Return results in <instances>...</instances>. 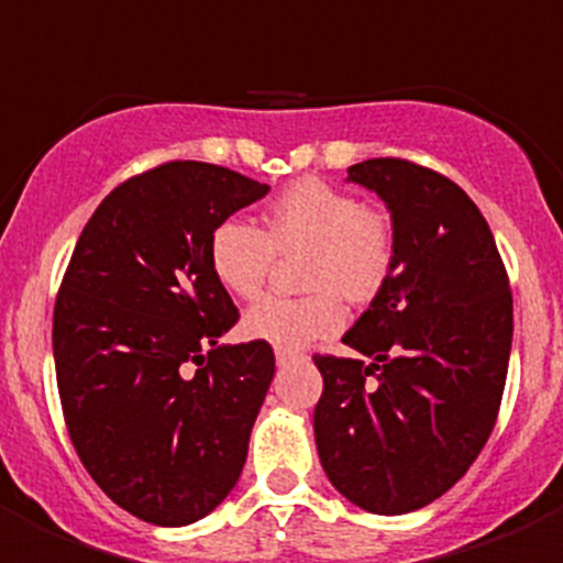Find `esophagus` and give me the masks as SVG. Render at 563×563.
Listing matches in <instances>:
<instances>
[{
	"instance_id": "34e87169",
	"label": "esophagus",
	"mask_w": 563,
	"mask_h": 563,
	"mask_svg": "<svg viewBox=\"0 0 563 563\" xmlns=\"http://www.w3.org/2000/svg\"><path fill=\"white\" fill-rule=\"evenodd\" d=\"M296 357H301V355H296V352H285V350L276 352V363H278V366H287V363H292V361H296Z\"/></svg>"
}]
</instances>
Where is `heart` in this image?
<instances>
[{
  "label": "heart",
  "instance_id": "b5f03b06",
  "mask_svg": "<svg viewBox=\"0 0 563 563\" xmlns=\"http://www.w3.org/2000/svg\"><path fill=\"white\" fill-rule=\"evenodd\" d=\"M305 251V298H265L242 318L251 341L296 352L346 324V307L366 305L389 285L395 231L355 194L316 177L287 186L265 211V228L222 220L208 236V267L217 285L236 298H256L276 253Z\"/></svg>",
  "mask_w": 563,
  "mask_h": 563
}]
</instances>
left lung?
<instances>
[{"mask_svg":"<svg viewBox=\"0 0 563 563\" xmlns=\"http://www.w3.org/2000/svg\"><path fill=\"white\" fill-rule=\"evenodd\" d=\"M386 202L395 271L343 343L316 355L312 415L338 494L380 516L420 510L474 465L505 391L514 296L494 233L456 183L400 157L350 166Z\"/></svg>","mask_w":563,"mask_h":563,"instance_id":"obj_1","label":"left lung"}]
</instances>
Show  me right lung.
Listing matches in <instances>:
<instances>
[{"label":"right lung","mask_w":563,"mask_h":563,"mask_svg":"<svg viewBox=\"0 0 563 563\" xmlns=\"http://www.w3.org/2000/svg\"><path fill=\"white\" fill-rule=\"evenodd\" d=\"M271 186L174 161L103 197L53 310L64 422L103 494L183 527L236 485L271 389V343H220L239 310L208 267V236Z\"/></svg>","instance_id":"obj_1"}]
</instances>
